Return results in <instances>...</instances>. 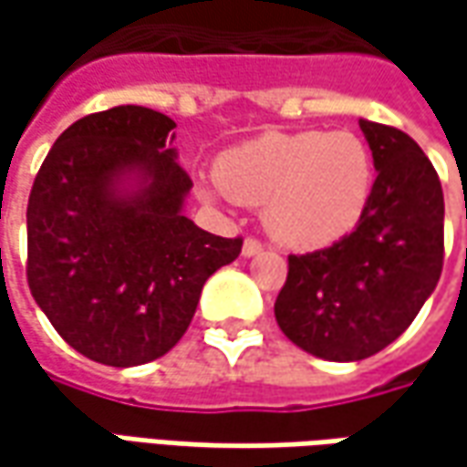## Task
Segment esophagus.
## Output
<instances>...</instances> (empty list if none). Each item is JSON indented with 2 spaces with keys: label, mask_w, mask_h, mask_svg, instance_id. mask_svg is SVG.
<instances>
[{
  "label": "esophagus",
  "mask_w": 467,
  "mask_h": 467,
  "mask_svg": "<svg viewBox=\"0 0 467 467\" xmlns=\"http://www.w3.org/2000/svg\"><path fill=\"white\" fill-rule=\"evenodd\" d=\"M262 252V244L257 242V239H246L242 246V254L244 257H257Z\"/></svg>",
  "instance_id": "1"
}]
</instances>
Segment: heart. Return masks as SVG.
Listing matches in <instances>:
<instances>
[{"label":"heart","mask_w":467,"mask_h":467,"mask_svg":"<svg viewBox=\"0 0 467 467\" xmlns=\"http://www.w3.org/2000/svg\"><path fill=\"white\" fill-rule=\"evenodd\" d=\"M215 182L234 202L262 207L275 242L312 252L340 242L364 218L374 161L353 132H265L225 150ZM202 194L213 200L218 189Z\"/></svg>","instance_id":"obj_1"}]
</instances>
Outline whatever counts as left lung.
<instances>
[{"mask_svg":"<svg viewBox=\"0 0 467 467\" xmlns=\"http://www.w3.org/2000/svg\"><path fill=\"white\" fill-rule=\"evenodd\" d=\"M374 158L364 218L327 249L288 257L275 319L325 361H361L398 340L441 275L444 194L416 140L358 119Z\"/></svg>","mask_w":467,"mask_h":467,"instance_id":"8db88e82","label":"left lung"}]
</instances>
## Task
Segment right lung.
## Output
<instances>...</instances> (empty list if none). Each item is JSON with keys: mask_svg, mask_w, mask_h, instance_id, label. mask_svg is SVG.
<instances>
[{"mask_svg": "<svg viewBox=\"0 0 467 467\" xmlns=\"http://www.w3.org/2000/svg\"><path fill=\"white\" fill-rule=\"evenodd\" d=\"M173 119L114 106L67 127L27 200V285L54 330L106 367H140L187 332L205 280L242 252L184 215Z\"/></svg>", "mask_w": 467, "mask_h": 467, "instance_id": "obj_1", "label": "right lung"}]
</instances>
